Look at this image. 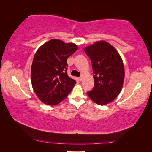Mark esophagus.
Returning <instances> with one entry per match:
<instances>
[{"mask_svg":"<svg viewBox=\"0 0 152 152\" xmlns=\"http://www.w3.org/2000/svg\"><path fill=\"white\" fill-rule=\"evenodd\" d=\"M83 75H81V76L79 77V79L80 81H82V80H83Z\"/></svg>","mask_w":152,"mask_h":152,"instance_id":"1","label":"esophagus"}]
</instances>
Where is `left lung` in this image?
I'll return each mask as SVG.
<instances>
[{
    "label": "left lung",
    "mask_w": 152,
    "mask_h": 152,
    "mask_svg": "<svg viewBox=\"0 0 152 152\" xmlns=\"http://www.w3.org/2000/svg\"><path fill=\"white\" fill-rule=\"evenodd\" d=\"M92 62L94 86L87 92L96 103L103 105L116 98L124 80L122 59L116 49L104 41L97 42L85 48Z\"/></svg>",
    "instance_id": "8db88e82"
}]
</instances>
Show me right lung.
Listing matches in <instances>:
<instances>
[{"label": "right lung", "mask_w": 152, "mask_h": 152, "mask_svg": "<svg viewBox=\"0 0 152 152\" xmlns=\"http://www.w3.org/2000/svg\"><path fill=\"white\" fill-rule=\"evenodd\" d=\"M78 49L73 43L53 39L42 45L31 67L33 90L42 102L55 105L72 92L76 81L67 75V59Z\"/></svg>", "instance_id": "add662e5"}]
</instances>
